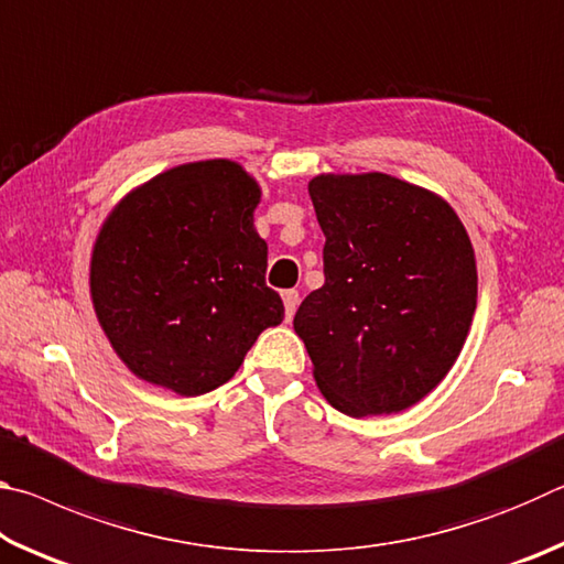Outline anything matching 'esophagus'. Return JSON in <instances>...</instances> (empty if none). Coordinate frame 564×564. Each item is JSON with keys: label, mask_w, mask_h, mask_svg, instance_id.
<instances>
[{"label": "esophagus", "mask_w": 564, "mask_h": 564, "mask_svg": "<svg viewBox=\"0 0 564 564\" xmlns=\"http://www.w3.org/2000/svg\"><path fill=\"white\" fill-rule=\"evenodd\" d=\"M283 305H285V321H291L295 308H299V291L295 289L283 291Z\"/></svg>", "instance_id": "1"}]
</instances>
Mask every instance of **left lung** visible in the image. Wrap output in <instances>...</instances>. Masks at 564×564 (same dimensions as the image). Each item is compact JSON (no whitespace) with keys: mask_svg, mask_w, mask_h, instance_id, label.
I'll return each mask as SVG.
<instances>
[{"mask_svg":"<svg viewBox=\"0 0 564 564\" xmlns=\"http://www.w3.org/2000/svg\"><path fill=\"white\" fill-rule=\"evenodd\" d=\"M326 236V283L293 328L340 413H398L441 383L477 305L473 243L441 196L388 174L308 184Z\"/></svg>","mask_w":564,"mask_h":564,"instance_id":"8db88e82","label":"left lung"}]
</instances>
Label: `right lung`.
<instances>
[{"label":"right lung","instance_id":"right-lung-1","mask_svg":"<svg viewBox=\"0 0 564 564\" xmlns=\"http://www.w3.org/2000/svg\"><path fill=\"white\" fill-rule=\"evenodd\" d=\"M261 188L226 159L164 171L123 198L91 253V301L131 373L178 395L231 380L283 321L253 228Z\"/></svg>","mask_w":564,"mask_h":564}]
</instances>
